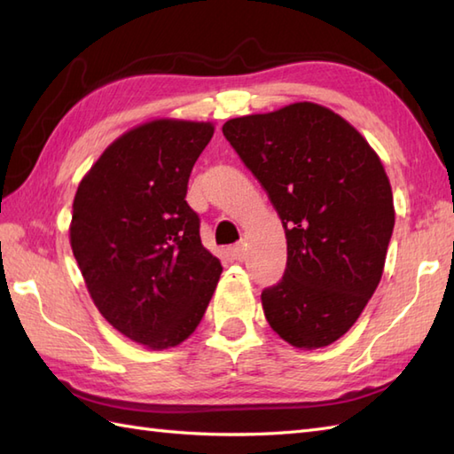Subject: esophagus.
I'll return each mask as SVG.
<instances>
[{
    "instance_id": "esophagus-1",
    "label": "esophagus",
    "mask_w": 454,
    "mask_h": 454,
    "mask_svg": "<svg viewBox=\"0 0 454 454\" xmlns=\"http://www.w3.org/2000/svg\"><path fill=\"white\" fill-rule=\"evenodd\" d=\"M230 255H232V259H236V262H244V257H246L244 244H236L230 247Z\"/></svg>"
}]
</instances>
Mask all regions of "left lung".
Returning a JSON list of instances; mask_svg holds the SVG:
<instances>
[{"label":"left lung","instance_id":"left-lung-1","mask_svg":"<svg viewBox=\"0 0 454 454\" xmlns=\"http://www.w3.org/2000/svg\"><path fill=\"white\" fill-rule=\"evenodd\" d=\"M222 132L285 228V275L262 293L269 325L301 349L333 343L380 283L394 230L387 171L349 122L316 103L232 119Z\"/></svg>","mask_w":454,"mask_h":454}]
</instances>
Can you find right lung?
I'll return each mask as SVG.
<instances>
[{
    "instance_id": "right-lung-1",
    "label": "right lung",
    "mask_w": 454,
    "mask_h": 454,
    "mask_svg": "<svg viewBox=\"0 0 454 454\" xmlns=\"http://www.w3.org/2000/svg\"><path fill=\"white\" fill-rule=\"evenodd\" d=\"M215 127L152 121L101 153L74 199L70 242L98 310L150 349L197 330L222 265L200 244L187 183Z\"/></svg>"
}]
</instances>
